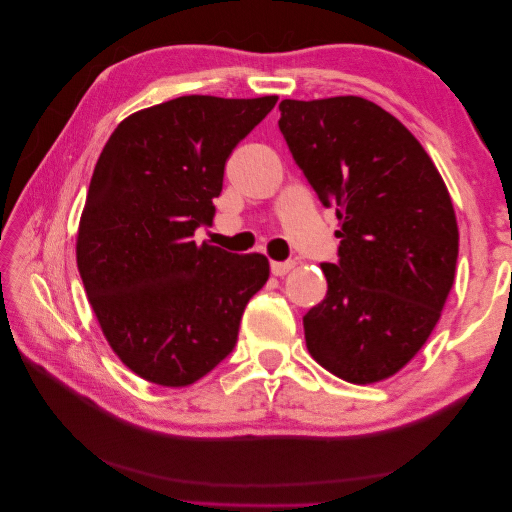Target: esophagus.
<instances>
[{
	"instance_id": "1",
	"label": "esophagus",
	"mask_w": 512,
	"mask_h": 512,
	"mask_svg": "<svg viewBox=\"0 0 512 512\" xmlns=\"http://www.w3.org/2000/svg\"><path fill=\"white\" fill-rule=\"evenodd\" d=\"M290 269H294V260H284V262L273 260V262H271V273L277 275V277L286 275Z\"/></svg>"
}]
</instances>
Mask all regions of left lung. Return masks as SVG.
Masks as SVG:
<instances>
[{"mask_svg": "<svg viewBox=\"0 0 512 512\" xmlns=\"http://www.w3.org/2000/svg\"><path fill=\"white\" fill-rule=\"evenodd\" d=\"M280 130L324 207L339 260L327 297L303 316L307 350L333 376L371 384L414 359L453 288L459 230L423 145L359 96L282 100Z\"/></svg>", "mask_w": 512, "mask_h": 512, "instance_id": "left-lung-1", "label": "left lung"}]
</instances>
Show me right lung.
I'll use <instances>...</instances> for the list:
<instances>
[{
	"mask_svg": "<svg viewBox=\"0 0 512 512\" xmlns=\"http://www.w3.org/2000/svg\"><path fill=\"white\" fill-rule=\"evenodd\" d=\"M275 102L181 96L123 119L100 153L76 265L106 342L153 384L188 386L220 365L269 280L267 256L194 232L213 222L232 149Z\"/></svg>",
	"mask_w": 512,
	"mask_h": 512,
	"instance_id": "1",
	"label": "right lung"
}]
</instances>
